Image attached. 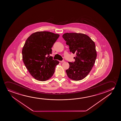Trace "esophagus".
<instances>
[{
    "instance_id": "34e87169",
    "label": "esophagus",
    "mask_w": 121,
    "mask_h": 121,
    "mask_svg": "<svg viewBox=\"0 0 121 121\" xmlns=\"http://www.w3.org/2000/svg\"><path fill=\"white\" fill-rule=\"evenodd\" d=\"M64 61H64V60H62V61H60V62H61V63H63V62H64Z\"/></svg>"
}]
</instances>
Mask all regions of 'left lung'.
Segmentation results:
<instances>
[{
	"label": "left lung",
	"instance_id": "obj_1",
	"mask_svg": "<svg viewBox=\"0 0 121 121\" xmlns=\"http://www.w3.org/2000/svg\"><path fill=\"white\" fill-rule=\"evenodd\" d=\"M62 37L69 46L70 52L76 54L74 62H68L67 76L78 81L85 78L93 67L96 59L95 43L88 36L80 33H66Z\"/></svg>",
	"mask_w": 121,
	"mask_h": 121
}]
</instances>
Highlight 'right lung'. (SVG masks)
<instances>
[{
    "instance_id": "obj_1",
    "label": "right lung",
    "mask_w": 121,
    "mask_h": 121,
    "mask_svg": "<svg viewBox=\"0 0 121 121\" xmlns=\"http://www.w3.org/2000/svg\"><path fill=\"white\" fill-rule=\"evenodd\" d=\"M59 36L50 32H37L26 41L22 48V60L30 74L36 80L46 81L54 74L59 61L53 60L50 55Z\"/></svg>"
}]
</instances>
